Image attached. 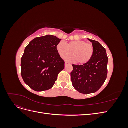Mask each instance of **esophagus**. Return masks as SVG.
I'll list each match as a JSON object with an SVG mask.
<instances>
[{"label":"esophagus","mask_w":128,"mask_h":128,"mask_svg":"<svg viewBox=\"0 0 128 128\" xmlns=\"http://www.w3.org/2000/svg\"><path fill=\"white\" fill-rule=\"evenodd\" d=\"M69 64L68 62H65V66H68Z\"/></svg>","instance_id":"34e87169"}]
</instances>
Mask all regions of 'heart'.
<instances>
[{"instance_id":"1","label":"heart","mask_w":128,"mask_h":128,"mask_svg":"<svg viewBox=\"0 0 128 128\" xmlns=\"http://www.w3.org/2000/svg\"><path fill=\"white\" fill-rule=\"evenodd\" d=\"M58 53L62 58H65L71 55L74 57L66 58L70 62H76L79 64H85L90 61L94 53V46L92 44L83 40H74L66 45L64 42H60L56 46Z\"/></svg>"}]
</instances>
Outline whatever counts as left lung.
Segmentation results:
<instances>
[{"label": "left lung", "mask_w": 128, "mask_h": 128, "mask_svg": "<svg viewBox=\"0 0 128 128\" xmlns=\"http://www.w3.org/2000/svg\"><path fill=\"white\" fill-rule=\"evenodd\" d=\"M94 46V53L88 62L72 64L70 73L72 86L80 93H94L102 86L107 78L108 58L106 49L97 41L88 39Z\"/></svg>", "instance_id": "left-lung-1"}]
</instances>
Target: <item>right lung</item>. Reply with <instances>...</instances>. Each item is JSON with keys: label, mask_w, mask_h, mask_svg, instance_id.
I'll return each mask as SVG.
<instances>
[{"label": "right lung", "mask_w": 128, "mask_h": 128, "mask_svg": "<svg viewBox=\"0 0 128 128\" xmlns=\"http://www.w3.org/2000/svg\"><path fill=\"white\" fill-rule=\"evenodd\" d=\"M60 39L52 35L36 37L26 46L21 58V73L26 84L36 91L51 88L64 68L56 46Z\"/></svg>", "instance_id": "1"}]
</instances>
